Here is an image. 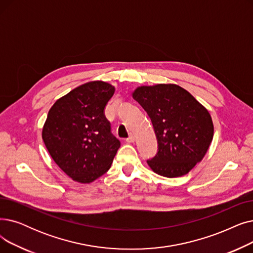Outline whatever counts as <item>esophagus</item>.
I'll list each match as a JSON object with an SVG mask.
<instances>
[{
  "label": "esophagus",
  "mask_w": 253,
  "mask_h": 253,
  "mask_svg": "<svg viewBox=\"0 0 253 253\" xmlns=\"http://www.w3.org/2000/svg\"><path fill=\"white\" fill-rule=\"evenodd\" d=\"M135 140H136V137H135V135H134V134H130V135H129V137L126 139V141H127V142H129V143H133V142H135Z\"/></svg>",
  "instance_id": "esophagus-1"
}]
</instances>
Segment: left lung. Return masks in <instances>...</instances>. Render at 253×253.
Returning <instances> with one entry per match:
<instances>
[{
  "label": "left lung",
  "instance_id": "obj_1",
  "mask_svg": "<svg viewBox=\"0 0 253 253\" xmlns=\"http://www.w3.org/2000/svg\"><path fill=\"white\" fill-rule=\"evenodd\" d=\"M133 98L143 107L158 139V153L147 164L168 178L187 174L205 156L214 126L208 110L176 84L139 86Z\"/></svg>",
  "mask_w": 253,
  "mask_h": 253
}]
</instances>
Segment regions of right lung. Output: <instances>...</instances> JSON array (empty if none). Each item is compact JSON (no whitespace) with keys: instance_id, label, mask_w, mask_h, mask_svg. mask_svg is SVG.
Here are the masks:
<instances>
[{"instance_id":"1","label":"right lung","mask_w":253,"mask_h":253,"mask_svg":"<svg viewBox=\"0 0 253 253\" xmlns=\"http://www.w3.org/2000/svg\"><path fill=\"white\" fill-rule=\"evenodd\" d=\"M115 87L90 81L58 99L48 112L42 138L52 160L74 181L90 183L110 169L120 147L105 116Z\"/></svg>"}]
</instances>
